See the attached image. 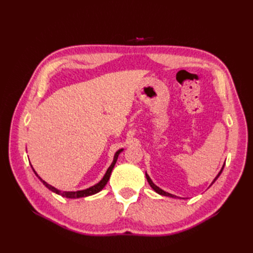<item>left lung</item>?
Returning a JSON list of instances; mask_svg holds the SVG:
<instances>
[{
  "mask_svg": "<svg viewBox=\"0 0 253 253\" xmlns=\"http://www.w3.org/2000/svg\"><path fill=\"white\" fill-rule=\"evenodd\" d=\"M224 167H225V164H224L223 168H221V169H220V171L218 172V174L216 175V177L213 179V181L211 182V185H210L209 187H211V186L213 185V183H214V182H215V180H216V179H217V178L219 177V175L221 174V172H223V170H224ZM145 177H147V180H148V182H149V185L151 186V188H152L153 190H154L156 193H158V194H160V195H164V196H168V197H175V198H176V197H177V196H175V195H173V194H170V193H168V192H166V191H164V190H162V189H160L159 187H157V186L155 185V183L152 181V179L150 178V176H149V175L147 174V172H145Z\"/></svg>",
  "mask_w": 253,
  "mask_h": 253,
  "instance_id": "8db88e82",
  "label": "left lung"
}]
</instances>
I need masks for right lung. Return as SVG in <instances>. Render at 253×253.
I'll return each instance as SVG.
<instances>
[{
  "label": "right lung",
  "mask_w": 253,
  "mask_h": 253,
  "mask_svg": "<svg viewBox=\"0 0 253 253\" xmlns=\"http://www.w3.org/2000/svg\"><path fill=\"white\" fill-rule=\"evenodd\" d=\"M122 151H124V149H120V150H118L116 153H115L113 163H112V165L109 167V169L106 170V172H105V174H104V176H103V178H102L100 181H99L98 183H96L95 186L89 187V188H87V189H85V190H80V191H60V190L56 189L55 187H52V186L48 185V183H47L46 181H44V180L40 177V176L37 174V172L34 170L33 166H32V168H33V170H34L35 174L37 175V177L41 180V182H43V185H44L45 187H46L47 189H49L50 191H52L53 193H57V194H59V195H61V196L67 197V198L85 197V196L94 195V194H96V193H98V192H100V191L105 187V185H106V183H108V181H109V179H110V176H111L113 168H114L115 164H116L117 159H118V156H119V154H120V153H121Z\"/></svg>",
  "instance_id": "right-lung-1"
}]
</instances>
